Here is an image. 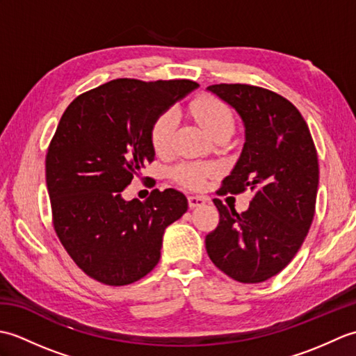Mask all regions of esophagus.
Returning <instances> with one entry per match:
<instances>
[{
	"instance_id": "esophagus-1",
	"label": "esophagus",
	"mask_w": 356,
	"mask_h": 356,
	"mask_svg": "<svg viewBox=\"0 0 356 356\" xmlns=\"http://www.w3.org/2000/svg\"><path fill=\"white\" fill-rule=\"evenodd\" d=\"M188 203H190V208H199L207 203V197L203 195H190L188 197Z\"/></svg>"
}]
</instances>
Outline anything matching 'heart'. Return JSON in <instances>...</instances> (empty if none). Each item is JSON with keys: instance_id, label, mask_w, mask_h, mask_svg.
Returning a JSON list of instances; mask_svg holds the SVG:
<instances>
[{"instance_id": "obj_1", "label": "heart", "mask_w": 356, "mask_h": 356, "mask_svg": "<svg viewBox=\"0 0 356 356\" xmlns=\"http://www.w3.org/2000/svg\"><path fill=\"white\" fill-rule=\"evenodd\" d=\"M191 116L205 128L207 133L214 136L234 130V113L223 101L214 96H200L190 104ZM177 127V113L174 110H166L156 119L151 128V142L157 153H165L171 148L174 133ZM211 172L208 166L200 165H182L174 171V176L180 184L186 186L197 188L203 184Z\"/></svg>"}]
</instances>
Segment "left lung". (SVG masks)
Returning <instances> with one entry per match:
<instances>
[{"instance_id":"obj_1","label":"left lung","mask_w":356,"mask_h":356,"mask_svg":"<svg viewBox=\"0 0 356 356\" xmlns=\"http://www.w3.org/2000/svg\"><path fill=\"white\" fill-rule=\"evenodd\" d=\"M237 111L245 143L220 194L251 188L249 208L238 214L220 199L218 226L205 240L211 261L240 283H261L283 270L312 225L318 191V157L311 131L293 105L266 88L209 86Z\"/></svg>"}]
</instances>
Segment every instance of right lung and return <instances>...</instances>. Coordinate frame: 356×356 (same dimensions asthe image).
Returning <instances> with one entry per match:
<instances>
[{"label": "right lung", "mask_w": 356, "mask_h": 356, "mask_svg": "<svg viewBox=\"0 0 356 356\" xmlns=\"http://www.w3.org/2000/svg\"><path fill=\"white\" fill-rule=\"evenodd\" d=\"M197 87L188 79H115L64 111L45 157V182L58 237L88 277L124 286L159 263L165 229L186 213V197L168 188L145 202L125 200L122 191L153 162L156 119Z\"/></svg>", "instance_id": "add662e5"}]
</instances>
